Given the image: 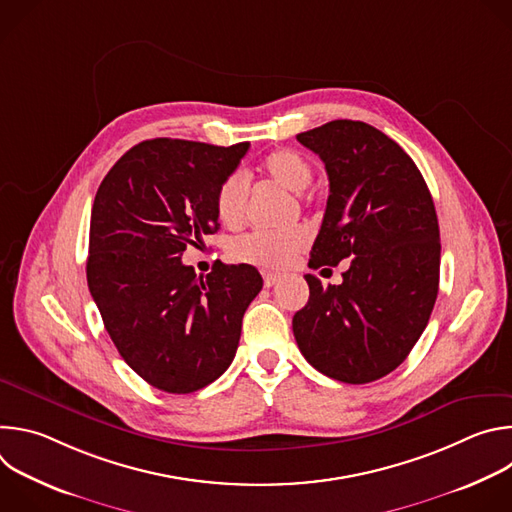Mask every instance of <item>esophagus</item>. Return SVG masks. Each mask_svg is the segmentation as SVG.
Wrapping results in <instances>:
<instances>
[{
	"label": "esophagus",
	"instance_id": "obj_1",
	"mask_svg": "<svg viewBox=\"0 0 512 512\" xmlns=\"http://www.w3.org/2000/svg\"><path fill=\"white\" fill-rule=\"evenodd\" d=\"M277 279H279V275H277V273H273V271H263V283H265V287L275 285V283H277Z\"/></svg>",
	"mask_w": 512,
	"mask_h": 512
}]
</instances>
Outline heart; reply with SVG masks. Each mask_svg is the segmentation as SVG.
Returning a JSON list of instances; mask_svg holds the SVG:
<instances>
[{"label":"heart","mask_w":512,"mask_h":512,"mask_svg":"<svg viewBox=\"0 0 512 512\" xmlns=\"http://www.w3.org/2000/svg\"><path fill=\"white\" fill-rule=\"evenodd\" d=\"M263 176L289 190L302 194L310 188L314 180L312 164L294 150H275L261 162ZM249 202V180L243 172L229 174L216 188L214 208L218 221L227 227H237L243 223ZM306 245V233L296 227L279 233L255 231L235 239L229 253L235 261L261 265V267H283L294 259Z\"/></svg>","instance_id":"obj_1"}]
</instances>
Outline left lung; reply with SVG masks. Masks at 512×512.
I'll list each match as a JSON object with an SVG mask.
<instances>
[{
    "label": "left lung",
    "instance_id": "1",
    "mask_svg": "<svg viewBox=\"0 0 512 512\" xmlns=\"http://www.w3.org/2000/svg\"><path fill=\"white\" fill-rule=\"evenodd\" d=\"M298 141L330 180L310 267L353 259L340 285L306 275L294 336L322 375L371 383L399 367L429 322L442 251L433 198L401 145L369 123L336 119Z\"/></svg>",
    "mask_w": 512,
    "mask_h": 512
}]
</instances>
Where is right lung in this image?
Masks as SVG:
<instances>
[{
  "label": "right lung",
  "mask_w": 512,
  "mask_h": 512,
  "mask_svg": "<svg viewBox=\"0 0 512 512\" xmlns=\"http://www.w3.org/2000/svg\"><path fill=\"white\" fill-rule=\"evenodd\" d=\"M249 143L229 148L148 139L103 178L89 233L87 281L129 367L166 393H194L235 358L243 314L263 287L251 265L216 261L196 275L188 245L218 231L214 194Z\"/></svg>",
  "instance_id": "obj_1"
}]
</instances>
